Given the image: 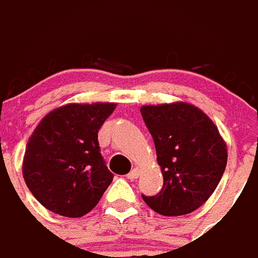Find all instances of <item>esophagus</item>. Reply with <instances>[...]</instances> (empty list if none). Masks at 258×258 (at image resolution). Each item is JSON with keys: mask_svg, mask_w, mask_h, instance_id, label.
<instances>
[{"mask_svg": "<svg viewBox=\"0 0 258 258\" xmlns=\"http://www.w3.org/2000/svg\"><path fill=\"white\" fill-rule=\"evenodd\" d=\"M140 176V169L139 168H133L131 172L127 173V179H131V180H135V179H138Z\"/></svg>", "mask_w": 258, "mask_h": 258, "instance_id": "34e87169", "label": "esophagus"}]
</instances>
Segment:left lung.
<instances>
[{"instance_id": "obj_1", "label": "left lung", "mask_w": 258, "mask_h": 258, "mask_svg": "<svg viewBox=\"0 0 258 258\" xmlns=\"http://www.w3.org/2000/svg\"><path fill=\"white\" fill-rule=\"evenodd\" d=\"M144 123L153 136L164 186L142 196L155 213L176 217L193 213L211 196L225 171L226 143L206 112L176 101L143 105Z\"/></svg>"}]
</instances>
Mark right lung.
Segmentation results:
<instances>
[{"instance_id": "add662e5", "label": "right lung", "mask_w": 258, "mask_h": 258, "mask_svg": "<svg viewBox=\"0 0 258 258\" xmlns=\"http://www.w3.org/2000/svg\"><path fill=\"white\" fill-rule=\"evenodd\" d=\"M115 103H71L38 122L26 144L22 172L29 190L52 213H90L112 182L98 144V129Z\"/></svg>"}]
</instances>
